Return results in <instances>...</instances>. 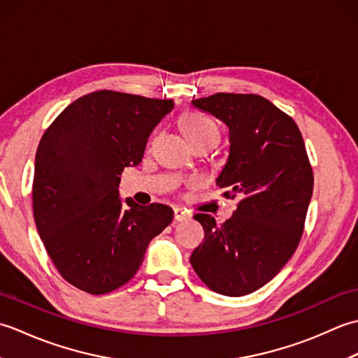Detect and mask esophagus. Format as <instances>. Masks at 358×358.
Here are the masks:
<instances>
[{
	"instance_id": "1",
	"label": "esophagus",
	"mask_w": 358,
	"mask_h": 358,
	"mask_svg": "<svg viewBox=\"0 0 358 358\" xmlns=\"http://www.w3.org/2000/svg\"><path fill=\"white\" fill-rule=\"evenodd\" d=\"M189 218H191V214L186 212L185 209H181V208L173 209V220H175V222H185V220H189Z\"/></svg>"
}]
</instances>
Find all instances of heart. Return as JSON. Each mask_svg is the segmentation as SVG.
I'll return each instance as SVG.
<instances>
[{"mask_svg":"<svg viewBox=\"0 0 358 358\" xmlns=\"http://www.w3.org/2000/svg\"><path fill=\"white\" fill-rule=\"evenodd\" d=\"M181 131H183L187 141L200 138L204 135H218L215 124L200 113H189L181 120Z\"/></svg>","mask_w":358,"mask_h":358,"instance_id":"b5f03b06","label":"heart"}]
</instances>
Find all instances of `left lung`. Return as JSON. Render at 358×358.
I'll list each match as a JSON object with an SVG mask.
<instances>
[{
    "label": "left lung",
    "mask_w": 358,
    "mask_h": 358,
    "mask_svg": "<svg viewBox=\"0 0 358 358\" xmlns=\"http://www.w3.org/2000/svg\"><path fill=\"white\" fill-rule=\"evenodd\" d=\"M191 104L229 129V155L217 186L240 200L223 224L209 214L194 217L204 241L191 264L214 292L248 295L269 283L299 246L313 196V167L295 121L266 98L215 94Z\"/></svg>",
    "instance_id": "left-lung-1"
}]
</instances>
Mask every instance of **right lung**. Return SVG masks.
I'll return each instance as SVG.
<instances>
[{
    "label": "right lung",
    "instance_id": "right-lung-1",
    "mask_svg": "<svg viewBox=\"0 0 358 358\" xmlns=\"http://www.w3.org/2000/svg\"><path fill=\"white\" fill-rule=\"evenodd\" d=\"M172 109V100L98 90L71 103L44 132L35 157V224L58 272L81 291L101 295L126 285L150 240L171 224L169 206L123 203L118 185Z\"/></svg>",
    "mask_w": 358,
    "mask_h": 358
}]
</instances>
